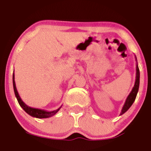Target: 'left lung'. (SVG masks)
<instances>
[{
	"instance_id": "left-lung-1",
	"label": "left lung",
	"mask_w": 151,
	"mask_h": 151,
	"mask_svg": "<svg viewBox=\"0 0 151 151\" xmlns=\"http://www.w3.org/2000/svg\"><path fill=\"white\" fill-rule=\"evenodd\" d=\"M135 60H136V77H135V84H134V87H132L130 93L128 94V96H127L126 100H125V104H124L123 107H122V108L121 112H120V115H122V114H124L125 112H127V110L131 107L132 103H133L135 98H136L137 92H138L139 84H140V71H139L138 64H137L136 57H135Z\"/></svg>"
}]
</instances>
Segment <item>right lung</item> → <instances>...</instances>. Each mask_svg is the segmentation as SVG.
Returning a JSON list of instances; mask_svg holds the SVG:
<instances>
[{
	"mask_svg": "<svg viewBox=\"0 0 151 151\" xmlns=\"http://www.w3.org/2000/svg\"><path fill=\"white\" fill-rule=\"evenodd\" d=\"M13 85H14V89L15 92V95H16V99H17L18 102H19L20 106L24 109V110L26 112L27 114H29V115L32 116L34 117H36V118H47V117H50L51 116L54 115L56 113L60 110V108L62 107L61 106L59 108L53 111H46L44 110H41V109H37V108H34V107H31L28 106L26 104H25L23 100H21V98L20 97L19 92H18L17 89L16 87V82H15V75L14 72L13 74Z\"/></svg>",
	"mask_w": 151,
	"mask_h": 151,
	"instance_id": "right-lung-1",
	"label": "right lung"
}]
</instances>
